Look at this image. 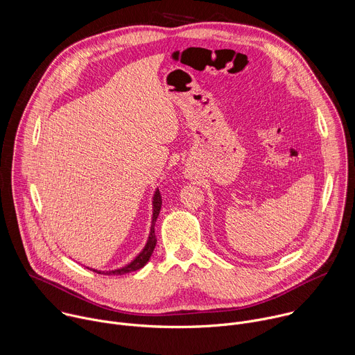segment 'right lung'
<instances>
[{"label":"right lung","instance_id":"obj_1","mask_svg":"<svg viewBox=\"0 0 355 355\" xmlns=\"http://www.w3.org/2000/svg\"><path fill=\"white\" fill-rule=\"evenodd\" d=\"M160 209H162V195H160L159 191H156L155 198H153V217H152V227H150L149 240H148V243H146L144 251H142L130 265H127V266H124V268H121V269H116V270H110V272H100V270H94V269H93V272H96V273H98V275H107V276L114 275V276H115V275L131 273V272H135V270H139L141 268H144V266L149 262V259H150V257H152V254H153V251H155L156 243H157L156 234H155V223H156V220H157V217H159Z\"/></svg>","mask_w":355,"mask_h":355}]
</instances>
